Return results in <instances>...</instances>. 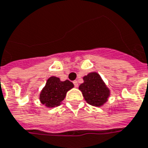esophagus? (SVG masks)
I'll list each match as a JSON object with an SVG mask.
<instances>
[{
	"label": "esophagus",
	"instance_id": "1",
	"mask_svg": "<svg viewBox=\"0 0 148 148\" xmlns=\"http://www.w3.org/2000/svg\"><path fill=\"white\" fill-rule=\"evenodd\" d=\"M73 84H74L75 87H78V82H77V80H74L73 81Z\"/></svg>",
	"mask_w": 148,
	"mask_h": 148
}]
</instances>
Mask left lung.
Here are the masks:
<instances>
[{"label": "left lung", "mask_w": 148, "mask_h": 148, "mask_svg": "<svg viewBox=\"0 0 148 148\" xmlns=\"http://www.w3.org/2000/svg\"><path fill=\"white\" fill-rule=\"evenodd\" d=\"M84 83L80 85L84 100L88 104L93 106H101L107 101L110 91L100 76L92 72L84 77Z\"/></svg>", "instance_id": "obj_1"}]
</instances>
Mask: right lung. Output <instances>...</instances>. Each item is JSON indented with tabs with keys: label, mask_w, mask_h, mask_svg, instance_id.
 I'll return each instance as SVG.
<instances>
[{
	"label": "right lung",
	"mask_w": 148,
	"mask_h": 148,
	"mask_svg": "<svg viewBox=\"0 0 148 148\" xmlns=\"http://www.w3.org/2000/svg\"><path fill=\"white\" fill-rule=\"evenodd\" d=\"M72 88H73V84L71 81L68 80L60 81L58 77L51 76L42 90L40 101L46 106H57L60 105L61 101L65 98L67 92Z\"/></svg>",
	"instance_id": "right-lung-1"
}]
</instances>
